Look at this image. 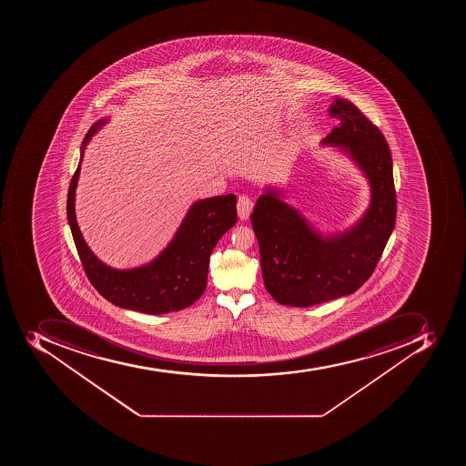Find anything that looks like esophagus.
Here are the masks:
<instances>
[{"mask_svg":"<svg viewBox=\"0 0 466 466\" xmlns=\"http://www.w3.org/2000/svg\"><path fill=\"white\" fill-rule=\"evenodd\" d=\"M253 202L248 195H242L238 198V214L240 220H248L252 213Z\"/></svg>","mask_w":466,"mask_h":466,"instance_id":"esophagus-1","label":"esophagus"}]
</instances>
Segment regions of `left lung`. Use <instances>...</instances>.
I'll list each match as a JSON object with an SVG mask.
<instances>
[{
  "label": "left lung",
  "mask_w": 466,
  "mask_h": 466,
  "mask_svg": "<svg viewBox=\"0 0 466 466\" xmlns=\"http://www.w3.org/2000/svg\"><path fill=\"white\" fill-rule=\"evenodd\" d=\"M329 115L339 125L322 139L339 147L370 184V206L354 226L323 236L281 189L268 187L250 221L259 243L265 289L275 301L309 308L349 296L370 279L396 220L392 156L385 137L349 100L335 99Z\"/></svg>",
  "instance_id": "8db88e82"
}]
</instances>
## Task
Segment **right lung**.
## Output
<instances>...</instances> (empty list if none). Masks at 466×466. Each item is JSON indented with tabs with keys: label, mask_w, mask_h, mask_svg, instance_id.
I'll list each match as a JSON object with an SVG mask.
<instances>
[{
	"label": "right lung",
	"mask_w": 466,
	"mask_h": 466,
	"mask_svg": "<svg viewBox=\"0 0 466 466\" xmlns=\"http://www.w3.org/2000/svg\"><path fill=\"white\" fill-rule=\"evenodd\" d=\"M107 121L103 117L88 129L66 198V217L86 275L100 296L122 309L163 315L189 308L206 291L209 255L221 236L238 221L236 195L194 202L169 245L148 264L131 269L103 264L81 235L74 202L86 147Z\"/></svg>",
	"instance_id": "add662e5"
}]
</instances>
